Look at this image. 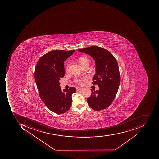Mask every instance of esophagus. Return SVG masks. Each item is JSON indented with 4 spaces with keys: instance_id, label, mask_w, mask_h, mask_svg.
<instances>
[{
    "instance_id": "esophagus-1",
    "label": "esophagus",
    "mask_w": 159,
    "mask_h": 159,
    "mask_svg": "<svg viewBox=\"0 0 159 159\" xmlns=\"http://www.w3.org/2000/svg\"><path fill=\"white\" fill-rule=\"evenodd\" d=\"M76 91H79L83 89V88H82V87H76Z\"/></svg>"
}]
</instances>
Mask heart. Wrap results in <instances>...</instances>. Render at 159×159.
I'll return each instance as SVG.
<instances>
[{"label":"heart","mask_w":159,"mask_h":159,"mask_svg":"<svg viewBox=\"0 0 159 159\" xmlns=\"http://www.w3.org/2000/svg\"><path fill=\"white\" fill-rule=\"evenodd\" d=\"M79 61L80 62V65H81L83 68L85 66H87V65H89V59L88 58H87V57H84V56H82V57H80L79 59ZM69 66L70 64L69 63L67 66L66 69V71H67L68 69ZM84 79V78H77L75 79V81L76 83L78 84H81Z\"/></svg>","instance_id":"b5f03b06"}]
</instances>
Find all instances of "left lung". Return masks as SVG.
Masks as SVG:
<instances>
[{
	"instance_id": "left-lung-1",
	"label": "left lung",
	"mask_w": 159,
	"mask_h": 159,
	"mask_svg": "<svg viewBox=\"0 0 159 159\" xmlns=\"http://www.w3.org/2000/svg\"><path fill=\"white\" fill-rule=\"evenodd\" d=\"M91 55L96 62V72L93 84H97L99 90L93 91L87 102L91 108L99 111L107 108L113 102L120 83V76L118 63L109 51L96 46L78 50Z\"/></svg>"
}]
</instances>
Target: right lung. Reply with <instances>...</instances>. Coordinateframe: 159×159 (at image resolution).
<instances>
[{
  "instance_id": "1",
  "label": "right lung",
  "mask_w": 159,
  "mask_h": 159,
  "mask_svg": "<svg viewBox=\"0 0 159 159\" xmlns=\"http://www.w3.org/2000/svg\"><path fill=\"white\" fill-rule=\"evenodd\" d=\"M75 50L51 51L39 58L35 69V80L39 97L45 105L55 113L63 114L71 107L75 87L61 91L59 83L65 76L64 62Z\"/></svg>"
}]
</instances>
